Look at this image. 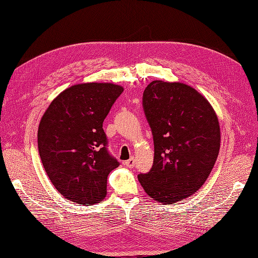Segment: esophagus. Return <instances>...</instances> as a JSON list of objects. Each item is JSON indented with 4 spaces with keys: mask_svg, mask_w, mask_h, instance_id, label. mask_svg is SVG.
Instances as JSON below:
<instances>
[{
    "mask_svg": "<svg viewBox=\"0 0 258 258\" xmlns=\"http://www.w3.org/2000/svg\"><path fill=\"white\" fill-rule=\"evenodd\" d=\"M124 165H126L127 167L129 168H134L135 165H136V160H135V157H131L130 159H128L127 161H124Z\"/></svg>",
    "mask_w": 258,
    "mask_h": 258,
    "instance_id": "1",
    "label": "esophagus"
}]
</instances>
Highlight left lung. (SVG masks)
I'll return each mask as SVG.
<instances>
[{"label":"left lung","instance_id":"8db88e82","mask_svg":"<svg viewBox=\"0 0 258 258\" xmlns=\"http://www.w3.org/2000/svg\"><path fill=\"white\" fill-rule=\"evenodd\" d=\"M143 110L154 140V162L139 181L148 196L175 204L205 184L220 152L217 116L190 86L154 81L143 92Z\"/></svg>","mask_w":258,"mask_h":258}]
</instances>
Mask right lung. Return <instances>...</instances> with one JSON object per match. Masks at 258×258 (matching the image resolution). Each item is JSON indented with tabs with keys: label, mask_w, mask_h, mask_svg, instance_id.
Masks as SVG:
<instances>
[{
	"label": "right lung",
	"mask_w": 258,
	"mask_h": 258,
	"mask_svg": "<svg viewBox=\"0 0 258 258\" xmlns=\"http://www.w3.org/2000/svg\"><path fill=\"white\" fill-rule=\"evenodd\" d=\"M123 88L110 83L74 85L43 115L37 131L44 169L64 198L90 206L106 194L107 176L119 162L107 150L103 121Z\"/></svg>",
	"instance_id": "obj_1"
}]
</instances>
